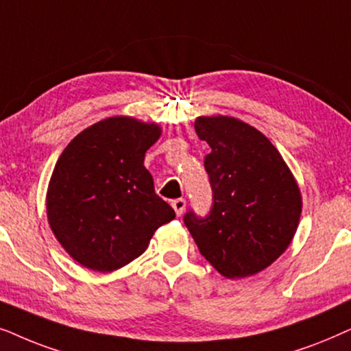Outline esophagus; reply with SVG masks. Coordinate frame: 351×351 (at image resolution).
Returning <instances> with one entry per match:
<instances>
[{
  "label": "esophagus",
  "mask_w": 351,
  "mask_h": 351,
  "mask_svg": "<svg viewBox=\"0 0 351 351\" xmlns=\"http://www.w3.org/2000/svg\"><path fill=\"white\" fill-rule=\"evenodd\" d=\"M171 207L176 212V215L181 217V215H183V212H184V208H186V200L184 199H175L171 202Z\"/></svg>",
  "instance_id": "34e87169"
}]
</instances>
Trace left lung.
Returning <instances> with one entry per match:
<instances>
[{
	"mask_svg": "<svg viewBox=\"0 0 351 351\" xmlns=\"http://www.w3.org/2000/svg\"><path fill=\"white\" fill-rule=\"evenodd\" d=\"M194 128L212 149L204 165L213 205L205 218L188 212L184 224L219 274L254 276L276 261L295 236L300 188L278 149L245 121L202 115Z\"/></svg>",
	"mask_w": 351,
	"mask_h": 351,
	"instance_id": "left-lung-1",
	"label": "left lung"
}]
</instances>
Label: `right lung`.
Masks as SVG:
<instances>
[{"instance_id":"obj_1","label":"right lung","mask_w":351,"mask_h":351,"mask_svg":"<svg viewBox=\"0 0 351 351\" xmlns=\"http://www.w3.org/2000/svg\"><path fill=\"white\" fill-rule=\"evenodd\" d=\"M160 134L157 123L109 117L78 133L58 158L46 193L48 223L85 268L110 273L128 265L175 218L144 167Z\"/></svg>"}]
</instances>
